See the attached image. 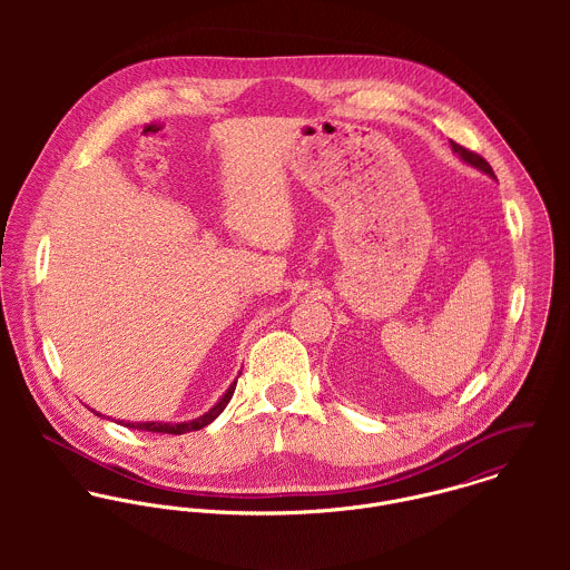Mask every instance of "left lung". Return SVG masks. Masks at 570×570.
<instances>
[{"instance_id": "obj_1", "label": "left lung", "mask_w": 570, "mask_h": 570, "mask_svg": "<svg viewBox=\"0 0 570 570\" xmlns=\"http://www.w3.org/2000/svg\"><path fill=\"white\" fill-rule=\"evenodd\" d=\"M450 145H452L454 154H459V156H461V160H465V163L472 164V166H476V168H481L483 173H488V175L493 177V170H491V166H489L485 158H481L479 154H474V151H470V149H465V147H461V145H456V142H452V140H450Z\"/></svg>"}]
</instances>
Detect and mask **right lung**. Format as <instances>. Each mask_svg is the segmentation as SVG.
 <instances>
[{"label": "right lung", "instance_id": "1", "mask_svg": "<svg viewBox=\"0 0 570 570\" xmlns=\"http://www.w3.org/2000/svg\"><path fill=\"white\" fill-rule=\"evenodd\" d=\"M237 389V382L230 384V389L226 391V395L210 407L206 414L193 419V421H181V423H163V421H145V423H129V421H118L120 425H127V428H134V430H147V432H164V434H184V432H193V430H202L204 425H208L210 421H215L224 407L228 406V402L233 400V393ZM96 412V410H91ZM100 414V412H96Z\"/></svg>", "mask_w": 570, "mask_h": 570}]
</instances>
